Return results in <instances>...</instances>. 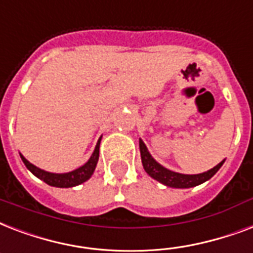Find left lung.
<instances>
[{"instance_id": "left-lung-1", "label": "left lung", "mask_w": 253, "mask_h": 253, "mask_svg": "<svg viewBox=\"0 0 253 253\" xmlns=\"http://www.w3.org/2000/svg\"><path fill=\"white\" fill-rule=\"evenodd\" d=\"M140 153H141V161H142V166L144 170L150 175V177L158 181L162 185L168 186V187H173V189H190V187H195V186L201 185L203 182L209 181L210 178H212L216 174L222 165L224 164L226 160H223L222 162H219L218 165L214 166L212 169L207 170L205 173L201 174H182L173 171V170L166 169L165 166H162L161 164H158L152 154L149 153L146 145L144 144V141L140 138Z\"/></svg>"}]
</instances>
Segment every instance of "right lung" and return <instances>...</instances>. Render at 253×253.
<instances>
[{"instance_id": "1", "label": "right lung", "mask_w": 253, "mask_h": 253, "mask_svg": "<svg viewBox=\"0 0 253 253\" xmlns=\"http://www.w3.org/2000/svg\"><path fill=\"white\" fill-rule=\"evenodd\" d=\"M100 141H101V137L97 141L95 150H93V153L89 157V160L83 166H80V168L72 170V171H68V173H50V171L39 169L35 165H33L21 153H19V156H21V160H22L27 169L30 170L35 177L39 178L41 181L46 182L47 185L54 186V187L67 189V187H74V186L80 185V183L88 181L92 177V174H93V171L96 169V165H97V161H99Z\"/></svg>"}]
</instances>
